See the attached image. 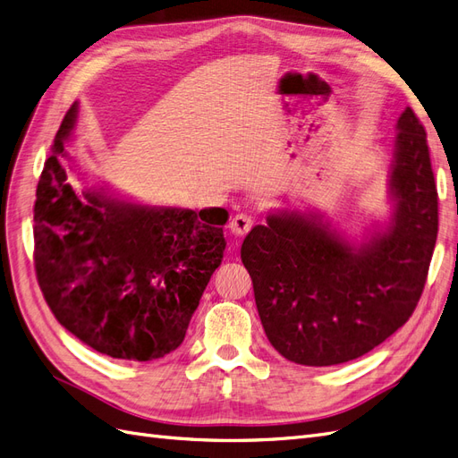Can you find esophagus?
<instances>
[{
	"mask_svg": "<svg viewBox=\"0 0 458 458\" xmlns=\"http://www.w3.org/2000/svg\"><path fill=\"white\" fill-rule=\"evenodd\" d=\"M252 225H254V216L237 214V216H233L229 229H231L233 234H239V237H242V234H246L248 231L252 229Z\"/></svg>",
	"mask_w": 458,
	"mask_h": 458,
	"instance_id": "esophagus-1",
	"label": "esophagus"
}]
</instances>
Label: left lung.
Here are the masks:
<instances>
[{
    "label": "left lung",
    "mask_w": 458,
    "mask_h": 458,
    "mask_svg": "<svg viewBox=\"0 0 458 458\" xmlns=\"http://www.w3.org/2000/svg\"><path fill=\"white\" fill-rule=\"evenodd\" d=\"M387 195L394 212L361 244L318 212L275 210L241 248L273 348L306 367L348 363L403 327L420 300L437 239V191L426 131L397 120Z\"/></svg>",
    "instance_id": "obj_1"
}]
</instances>
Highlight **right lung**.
<instances>
[{"mask_svg": "<svg viewBox=\"0 0 458 458\" xmlns=\"http://www.w3.org/2000/svg\"><path fill=\"white\" fill-rule=\"evenodd\" d=\"M74 103L55 135L34 204V266L57 321L95 352L155 361L182 345L224 259V208L185 210L76 189L64 158Z\"/></svg>", "mask_w": 458, "mask_h": 458, "instance_id": "add662e5", "label": "right lung"}]
</instances>
